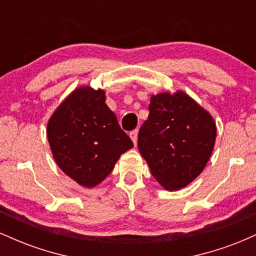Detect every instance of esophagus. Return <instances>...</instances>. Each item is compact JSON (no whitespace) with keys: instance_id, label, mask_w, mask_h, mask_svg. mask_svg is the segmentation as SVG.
<instances>
[{"instance_id":"obj_1","label":"esophagus","mask_w":256,"mask_h":256,"mask_svg":"<svg viewBox=\"0 0 256 256\" xmlns=\"http://www.w3.org/2000/svg\"><path fill=\"white\" fill-rule=\"evenodd\" d=\"M130 137H131L132 142H134V144H136V143H137V137H138V130H137V128H136V130H134V131L130 132Z\"/></svg>"}]
</instances>
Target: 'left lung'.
I'll use <instances>...</instances> for the list:
<instances>
[{
  "label": "left lung",
  "instance_id": "obj_1",
  "mask_svg": "<svg viewBox=\"0 0 256 256\" xmlns=\"http://www.w3.org/2000/svg\"><path fill=\"white\" fill-rule=\"evenodd\" d=\"M210 114L178 91L152 95L149 116L138 132V149L152 174L168 192L190 184L204 171L216 142Z\"/></svg>",
  "mask_w": 256,
  "mask_h": 256
}]
</instances>
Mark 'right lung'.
Listing matches in <instances>:
<instances>
[{
	"instance_id": "right-lung-1",
	"label": "right lung",
	"mask_w": 256,
	"mask_h": 256,
	"mask_svg": "<svg viewBox=\"0 0 256 256\" xmlns=\"http://www.w3.org/2000/svg\"><path fill=\"white\" fill-rule=\"evenodd\" d=\"M46 134L58 167L85 188L101 183L120 155L134 146L106 104L104 91L86 86L58 106Z\"/></svg>"
}]
</instances>
